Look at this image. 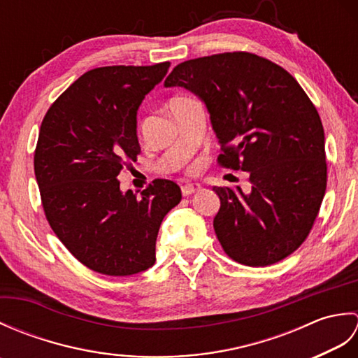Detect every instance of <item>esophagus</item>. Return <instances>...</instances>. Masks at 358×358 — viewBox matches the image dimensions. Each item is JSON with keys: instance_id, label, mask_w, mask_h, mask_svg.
<instances>
[{"instance_id": "34e87169", "label": "esophagus", "mask_w": 358, "mask_h": 358, "mask_svg": "<svg viewBox=\"0 0 358 358\" xmlns=\"http://www.w3.org/2000/svg\"><path fill=\"white\" fill-rule=\"evenodd\" d=\"M201 191V185L200 183H186L181 186V194L183 195H192L195 192Z\"/></svg>"}]
</instances>
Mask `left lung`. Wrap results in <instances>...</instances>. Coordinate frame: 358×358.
<instances>
[{
  "label": "left lung",
  "mask_w": 358,
  "mask_h": 358,
  "mask_svg": "<svg viewBox=\"0 0 358 358\" xmlns=\"http://www.w3.org/2000/svg\"><path fill=\"white\" fill-rule=\"evenodd\" d=\"M166 87L191 90L206 104L222 146L218 163L249 172L252 187H214V229L224 252L268 266L299 249L326 191L320 115L291 73L249 52H226L173 67Z\"/></svg>",
  "instance_id": "1"
}]
</instances>
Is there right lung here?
Listing matches in <instances>:
<instances>
[{
	"mask_svg": "<svg viewBox=\"0 0 358 358\" xmlns=\"http://www.w3.org/2000/svg\"><path fill=\"white\" fill-rule=\"evenodd\" d=\"M171 63L96 67L57 98L41 123L34 157L45 218L67 250L89 269L124 277L155 263L164 215L181 200L171 180L136 196L118 173L136 159V110Z\"/></svg>",
	"mask_w": 358,
	"mask_h": 358,
	"instance_id": "obj_1",
	"label": "right lung"
}]
</instances>
